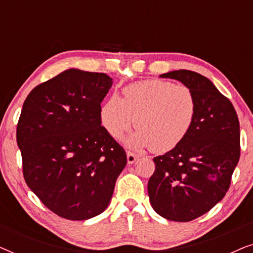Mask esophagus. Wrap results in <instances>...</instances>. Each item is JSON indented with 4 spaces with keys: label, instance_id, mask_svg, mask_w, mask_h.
Returning a JSON list of instances; mask_svg holds the SVG:
<instances>
[{
    "label": "esophagus",
    "instance_id": "34e87169",
    "mask_svg": "<svg viewBox=\"0 0 253 253\" xmlns=\"http://www.w3.org/2000/svg\"><path fill=\"white\" fill-rule=\"evenodd\" d=\"M137 155L134 154V153H132V152H127L126 153V159H127V164L129 165H132L134 161L137 160Z\"/></svg>",
    "mask_w": 253,
    "mask_h": 253
}]
</instances>
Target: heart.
<instances>
[{
  "mask_svg": "<svg viewBox=\"0 0 253 253\" xmlns=\"http://www.w3.org/2000/svg\"><path fill=\"white\" fill-rule=\"evenodd\" d=\"M197 98L188 85L153 78L123 88V99L113 95L100 110L101 123L114 137L133 126L137 130L126 139L134 150L151 146L165 153L177 146L195 123Z\"/></svg>",
  "mask_w": 253,
  "mask_h": 253,
  "instance_id": "b5f03b06",
  "label": "heart"
}]
</instances>
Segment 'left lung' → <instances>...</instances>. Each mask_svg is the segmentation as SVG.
Here are the masks:
<instances>
[{"instance_id": "left-lung-1", "label": "left lung", "mask_w": 253, "mask_h": 253, "mask_svg": "<svg viewBox=\"0 0 253 253\" xmlns=\"http://www.w3.org/2000/svg\"><path fill=\"white\" fill-rule=\"evenodd\" d=\"M188 85L197 98L195 123L177 146L153 159L151 205L165 219L188 222L213 209L228 191L240 160V122L230 100L209 78L190 70L161 75Z\"/></svg>"}]
</instances>
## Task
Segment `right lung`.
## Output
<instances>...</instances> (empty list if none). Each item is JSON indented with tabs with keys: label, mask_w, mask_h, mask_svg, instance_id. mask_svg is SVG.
<instances>
[{
	"label": "right lung",
	"mask_w": 253,
	"mask_h": 253,
	"mask_svg": "<svg viewBox=\"0 0 253 253\" xmlns=\"http://www.w3.org/2000/svg\"><path fill=\"white\" fill-rule=\"evenodd\" d=\"M112 85L102 72L69 69L24 101L17 124L24 178L64 219L102 213L126 165L124 148L101 126V102Z\"/></svg>",
	"instance_id": "1"
}]
</instances>
